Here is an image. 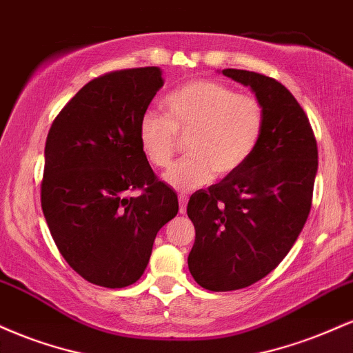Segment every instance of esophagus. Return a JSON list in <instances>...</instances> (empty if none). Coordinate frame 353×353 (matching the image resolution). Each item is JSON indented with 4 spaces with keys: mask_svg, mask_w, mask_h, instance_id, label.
I'll return each instance as SVG.
<instances>
[{
    "mask_svg": "<svg viewBox=\"0 0 353 353\" xmlns=\"http://www.w3.org/2000/svg\"><path fill=\"white\" fill-rule=\"evenodd\" d=\"M188 201H189V197L185 196V194H181V196H179V212L181 214H185V208H188Z\"/></svg>",
    "mask_w": 353,
    "mask_h": 353,
    "instance_id": "obj_1",
    "label": "esophagus"
}]
</instances>
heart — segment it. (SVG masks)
Instances as JSON below:
<instances>
[{"mask_svg": "<svg viewBox=\"0 0 353 353\" xmlns=\"http://www.w3.org/2000/svg\"><path fill=\"white\" fill-rule=\"evenodd\" d=\"M164 117L145 112L137 125L144 157L156 168H168L188 139L190 156L163 176L176 190L201 189L217 176L237 172L250 159L262 131L264 109L252 96L237 94L216 81H192L172 91L163 103Z\"/></svg>", "mask_w": 353, "mask_h": 353, "instance_id": "obj_1", "label": "heart"}]
</instances>
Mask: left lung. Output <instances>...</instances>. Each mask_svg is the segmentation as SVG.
<instances>
[{"label":"left lung","mask_w":353,"mask_h":353,"mask_svg":"<svg viewBox=\"0 0 353 353\" xmlns=\"http://www.w3.org/2000/svg\"><path fill=\"white\" fill-rule=\"evenodd\" d=\"M222 74L250 88L264 109V131L237 172L189 199L196 241L188 265L212 292L244 289L281 264L309 217L319 165L310 123L289 89L252 71Z\"/></svg>","instance_id":"1"}]
</instances>
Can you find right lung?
Returning a JSON list of instances; mask_svg holds the SVG:
<instances>
[{"label":"right lung","instance_id":"obj_1","mask_svg":"<svg viewBox=\"0 0 353 353\" xmlns=\"http://www.w3.org/2000/svg\"><path fill=\"white\" fill-rule=\"evenodd\" d=\"M164 86L159 68L109 72L79 89L48 132L41 208L64 261L108 289L139 281L179 210L141 151L137 125ZM143 188L137 198L127 192Z\"/></svg>","mask_w":353,"mask_h":353}]
</instances>
